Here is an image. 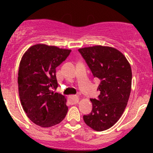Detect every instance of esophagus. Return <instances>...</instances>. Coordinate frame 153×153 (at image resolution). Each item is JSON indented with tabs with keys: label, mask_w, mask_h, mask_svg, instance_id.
Here are the masks:
<instances>
[{
	"label": "esophagus",
	"mask_w": 153,
	"mask_h": 153,
	"mask_svg": "<svg viewBox=\"0 0 153 153\" xmlns=\"http://www.w3.org/2000/svg\"><path fill=\"white\" fill-rule=\"evenodd\" d=\"M69 100L71 104H76L79 101V98L77 95H72V96L69 97Z\"/></svg>",
	"instance_id": "obj_1"
}]
</instances>
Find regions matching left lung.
<instances>
[{
  "label": "left lung",
  "mask_w": 153,
  "mask_h": 153,
  "mask_svg": "<svg viewBox=\"0 0 153 153\" xmlns=\"http://www.w3.org/2000/svg\"><path fill=\"white\" fill-rule=\"evenodd\" d=\"M78 51L94 78L100 80L98 99L91 98L92 110L84 115V121L94 130H106L119 120L127 105L132 86L130 64L113 47L93 46Z\"/></svg>",
  "instance_id": "obj_1"
}]
</instances>
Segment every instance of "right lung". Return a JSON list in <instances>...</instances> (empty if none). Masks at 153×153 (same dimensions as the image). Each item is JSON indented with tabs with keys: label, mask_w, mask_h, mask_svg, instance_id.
Listing matches in <instances>:
<instances>
[{
	"label": "right lung",
	"mask_w": 153,
	"mask_h": 153,
	"mask_svg": "<svg viewBox=\"0 0 153 153\" xmlns=\"http://www.w3.org/2000/svg\"><path fill=\"white\" fill-rule=\"evenodd\" d=\"M70 49L38 44L23 55L18 69V92L27 117L41 127H51L65 118L67 99L52 89L58 87L56 69Z\"/></svg>",
	"instance_id": "right-lung-1"
}]
</instances>
